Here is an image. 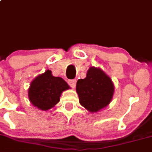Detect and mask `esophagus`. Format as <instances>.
I'll return each instance as SVG.
<instances>
[{"instance_id":"34e87169","label":"esophagus","mask_w":152,"mask_h":152,"mask_svg":"<svg viewBox=\"0 0 152 152\" xmlns=\"http://www.w3.org/2000/svg\"><path fill=\"white\" fill-rule=\"evenodd\" d=\"M76 83H77L76 80H68V84L70 85L72 88H75Z\"/></svg>"}]
</instances>
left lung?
Instances as JSON below:
<instances>
[{"label":"left lung","instance_id":"1","mask_svg":"<svg viewBox=\"0 0 152 152\" xmlns=\"http://www.w3.org/2000/svg\"><path fill=\"white\" fill-rule=\"evenodd\" d=\"M76 91L81 105L96 113L108 105L114 93L111 79L100 68L90 67L85 79L77 82Z\"/></svg>","mask_w":152,"mask_h":152}]
</instances>
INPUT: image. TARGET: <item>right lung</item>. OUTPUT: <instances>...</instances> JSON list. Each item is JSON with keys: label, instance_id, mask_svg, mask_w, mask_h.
I'll list each match as a JSON object with an SVG mask.
<instances>
[{"label": "right lung", "instance_id": "add662e5", "mask_svg": "<svg viewBox=\"0 0 152 152\" xmlns=\"http://www.w3.org/2000/svg\"><path fill=\"white\" fill-rule=\"evenodd\" d=\"M69 88L62 77L53 76L52 72L48 69L31 83L28 91V98L35 107L47 110L55 106L59 102L62 92Z\"/></svg>", "mask_w": 152, "mask_h": 152}]
</instances>
